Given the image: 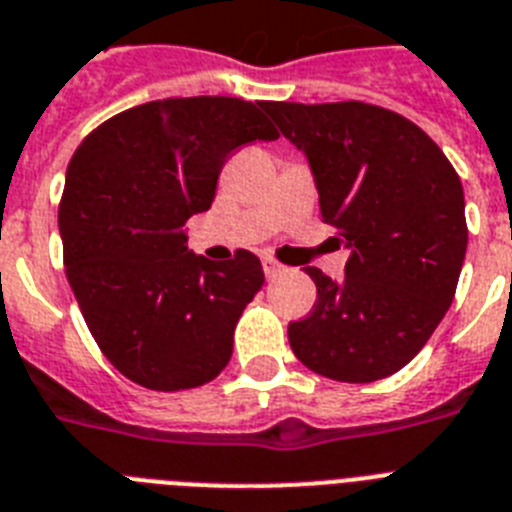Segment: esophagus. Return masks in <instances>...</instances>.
<instances>
[{
  "label": "esophagus",
  "instance_id": "34e87169",
  "mask_svg": "<svg viewBox=\"0 0 512 512\" xmlns=\"http://www.w3.org/2000/svg\"><path fill=\"white\" fill-rule=\"evenodd\" d=\"M263 268H265V276H268V278L281 276L283 270H286L281 263H278V260H273V257H265V260H263Z\"/></svg>",
  "mask_w": 512,
  "mask_h": 512
}]
</instances>
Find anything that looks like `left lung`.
Listing matches in <instances>:
<instances>
[{"label": "left lung", "mask_w": 512, "mask_h": 512, "mask_svg": "<svg viewBox=\"0 0 512 512\" xmlns=\"http://www.w3.org/2000/svg\"><path fill=\"white\" fill-rule=\"evenodd\" d=\"M315 176L322 221L349 247L341 283L307 268L315 309L289 325L296 359L338 382H375L422 351L466 257L461 179L414 122L372 103L265 101Z\"/></svg>", "instance_id": "left-lung-1"}]
</instances>
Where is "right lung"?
Masks as SVG:
<instances>
[{
	"instance_id": "obj_1",
	"label": "right lung",
	"mask_w": 512,
	"mask_h": 512,
	"mask_svg": "<svg viewBox=\"0 0 512 512\" xmlns=\"http://www.w3.org/2000/svg\"><path fill=\"white\" fill-rule=\"evenodd\" d=\"M260 109L226 96L143 103L90 132L67 166V281L98 349L143 388L171 393L221 375L236 322L263 289L252 252L210 263L184 231L213 203L231 150L278 140Z\"/></svg>"
}]
</instances>
